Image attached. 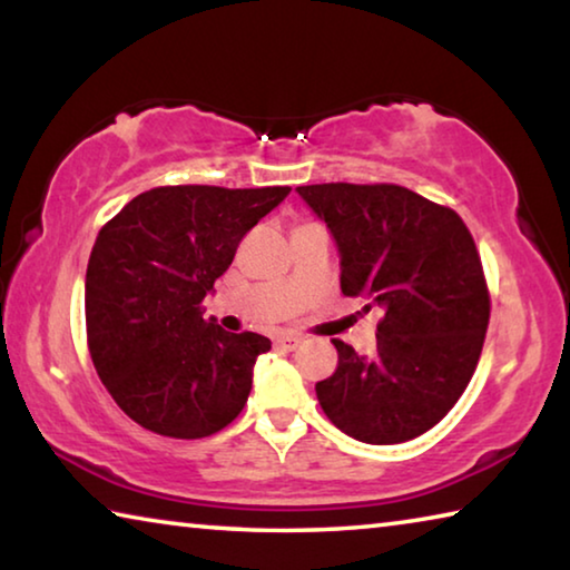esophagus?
Segmentation results:
<instances>
[{
	"label": "esophagus",
	"instance_id": "obj_1",
	"mask_svg": "<svg viewBox=\"0 0 570 570\" xmlns=\"http://www.w3.org/2000/svg\"><path fill=\"white\" fill-rule=\"evenodd\" d=\"M274 344L278 346V350H286V352H294L298 344H302V336H294V334H278Z\"/></svg>",
	"mask_w": 570,
	"mask_h": 570
}]
</instances>
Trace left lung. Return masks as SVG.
<instances>
[{"mask_svg":"<svg viewBox=\"0 0 570 570\" xmlns=\"http://www.w3.org/2000/svg\"><path fill=\"white\" fill-rule=\"evenodd\" d=\"M298 196L340 250L344 296L380 306L377 352L332 340L340 364L316 382L326 417L366 445H397L445 417L475 372L490 298L468 226L402 186L322 183Z\"/></svg>","mask_w":570,"mask_h":570,"instance_id":"8db88e82","label":"left lung"}]
</instances>
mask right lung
<instances>
[{
  "mask_svg": "<svg viewBox=\"0 0 570 570\" xmlns=\"http://www.w3.org/2000/svg\"><path fill=\"white\" fill-rule=\"evenodd\" d=\"M286 186H166L135 196L95 240L85 322L95 370L140 428L196 440L238 417L262 334H230L200 302L234 262L246 230L282 204Z\"/></svg>",
  "mask_w": 570,
  "mask_h": 570,
  "instance_id": "add662e5",
  "label": "right lung"
}]
</instances>
